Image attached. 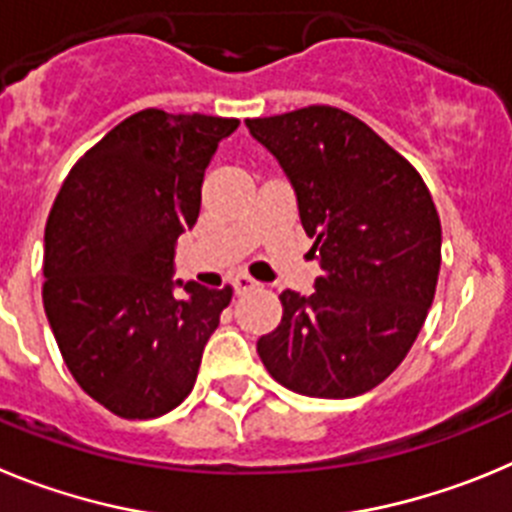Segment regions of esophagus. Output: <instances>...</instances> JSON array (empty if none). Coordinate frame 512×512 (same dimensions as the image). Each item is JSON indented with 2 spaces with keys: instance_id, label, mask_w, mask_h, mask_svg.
Here are the masks:
<instances>
[{
  "instance_id": "34e87169",
  "label": "esophagus",
  "mask_w": 512,
  "mask_h": 512,
  "mask_svg": "<svg viewBox=\"0 0 512 512\" xmlns=\"http://www.w3.org/2000/svg\"><path fill=\"white\" fill-rule=\"evenodd\" d=\"M232 285H234V293L242 296V293H250V290L257 288V280H252L250 275H237V278L232 280Z\"/></svg>"
}]
</instances>
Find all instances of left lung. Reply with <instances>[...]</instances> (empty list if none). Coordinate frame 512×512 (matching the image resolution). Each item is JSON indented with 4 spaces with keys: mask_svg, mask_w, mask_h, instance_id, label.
Here are the masks:
<instances>
[{
    "mask_svg": "<svg viewBox=\"0 0 512 512\" xmlns=\"http://www.w3.org/2000/svg\"><path fill=\"white\" fill-rule=\"evenodd\" d=\"M247 130L288 176L321 265L316 293H280L283 319L257 339L262 365L308 398L367 393L403 362L434 303V199L403 155L342 109L247 119Z\"/></svg>",
    "mask_w": 512,
    "mask_h": 512,
    "instance_id": "left-lung-1",
    "label": "left lung"
}]
</instances>
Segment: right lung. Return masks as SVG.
Returning a JSON list of instances; mask_svg holds the SVG:
<instances>
[{"label": "right lung", "mask_w": 512, "mask_h": 512, "mask_svg": "<svg viewBox=\"0 0 512 512\" xmlns=\"http://www.w3.org/2000/svg\"><path fill=\"white\" fill-rule=\"evenodd\" d=\"M239 119L142 109L71 168L45 224L43 306L76 382L119 418L186 400L232 288L173 280L201 183ZM183 287V294L175 288Z\"/></svg>", "instance_id": "1"}]
</instances>
